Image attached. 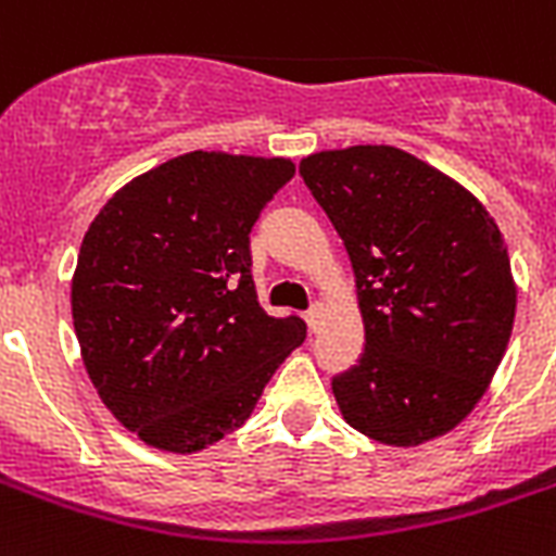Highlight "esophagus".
Wrapping results in <instances>:
<instances>
[{"instance_id":"obj_1","label":"esophagus","mask_w":556,"mask_h":556,"mask_svg":"<svg viewBox=\"0 0 556 556\" xmlns=\"http://www.w3.org/2000/svg\"><path fill=\"white\" fill-rule=\"evenodd\" d=\"M323 317H325V308L323 305H314V308H308L305 311V323H308V331L314 333V331H319V325H323Z\"/></svg>"}]
</instances>
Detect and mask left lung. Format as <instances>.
Listing matches in <instances>:
<instances>
[{"instance_id":"8db88e82","label":"left lung","mask_w":556,"mask_h":556,"mask_svg":"<svg viewBox=\"0 0 556 556\" xmlns=\"http://www.w3.org/2000/svg\"><path fill=\"white\" fill-rule=\"evenodd\" d=\"M300 174L356 277L365 351L331 388L342 419L382 445L448 434L508 349L517 286L477 197L391 146L311 153Z\"/></svg>"}]
</instances>
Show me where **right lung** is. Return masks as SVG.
Returning a JSON list of instances; mask_svg holds the SVG:
<instances>
[{
    "instance_id": "obj_1",
    "label": "right lung",
    "mask_w": 556,
    "mask_h": 556,
    "mask_svg": "<svg viewBox=\"0 0 556 556\" xmlns=\"http://www.w3.org/2000/svg\"><path fill=\"white\" fill-rule=\"evenodd\" d=\"M286 156L191 151L130 179L85 231L71 311L99 400L151 448L237 431L305 340L251 279V228L291 182Z\"/></svg>"
}]
</instances>
